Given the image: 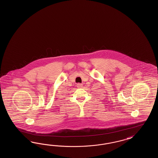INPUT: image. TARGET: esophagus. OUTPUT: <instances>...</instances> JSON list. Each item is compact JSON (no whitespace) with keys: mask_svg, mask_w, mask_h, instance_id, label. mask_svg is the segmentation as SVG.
<instances>
[{"mask_svg":"<svg viewBox=\"0 0 158 158\" xmlns=\"http://www.w3.org/2000/svg\"><path fill=\"white\" fill-rule=\"evenodd\" d=\"M77 88H82L83 87V85L81 83H77Z\"/></svg>","mask_w":158,"mask_h":158,"instance_id":"34e87169","label":"esophagus"}]
</instances>
